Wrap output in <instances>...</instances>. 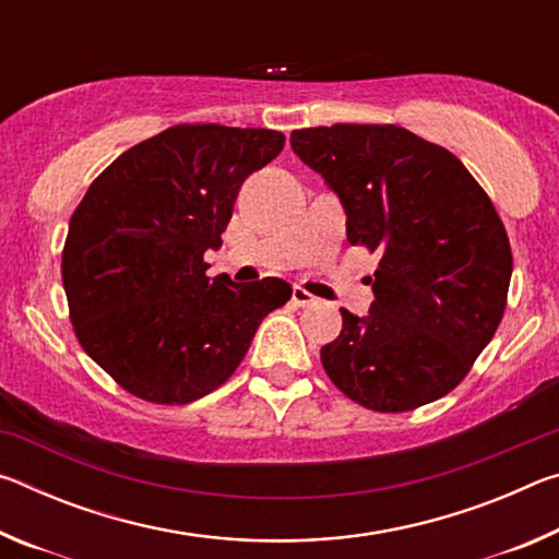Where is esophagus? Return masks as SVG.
I'll use <instances>...</instances> for the list:
<instances>
[{"label": "esophagus", "mask_w": 559, "mask_h": 559, "mask_svg": "<svg viewBox=\"0 0 559 559\" xmlns=\"http://www.w3.org/2000/svg\"><path fill=\"white\" fill-rule=\"evenodd\" d=\"M290 300H293V306H298V308H308V306H313V302H316V296H313V293H308L306 288L296 286V288H293V296H290Z\"/></svg>", "instance_id": "1"}]
</instances>
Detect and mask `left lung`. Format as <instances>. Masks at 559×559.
<instances>
[{
    "label": "left lung",
    "mask_w": 559,
    "mask_h": 559,
    "mask_svg": "<svg viewBox=\"0 0 559 559\" xmlns=\"http://www.w3.org/2000/svg\"><path fill=\"white\" fill-rule=\"evenodd\" d=\"M335 189L347 239L380 253L370 316L343 313L320 362L340 392L380 414L412 412L463 382L503 320L513 253L493 202L461 159L400 126L290 132Z\"/></svg>",
    "instance_id": "obj_1"
}]
</instances>
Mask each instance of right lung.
I'll use <instances>...</instances> for the list:
<instances>
[{
  "mask_svg": "<svg viewBox=\"0 0 559 559\" xmlns=\"http://www.w3.org/2000/svg\"><path fill=\"white\" fill-rule=\"evenodd\" d=\"M286 135L266 128L173 126L93 179L61 253L73 333L93 362L150 404H189L234 374L261 320L286 306L278 278L210 281L243 179Z\"/></svg>",
  "mask_w": 559,
  "mask_h": 559,
  "instance_id": "1",
  "label": "right lung"
}]
</instances>
